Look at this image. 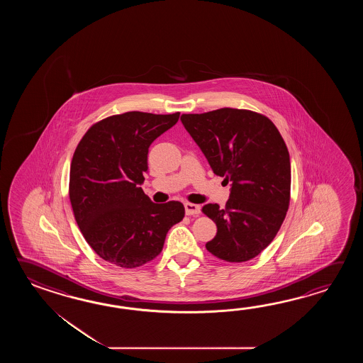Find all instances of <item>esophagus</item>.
Listing matches in <instances>:
<instances>
[{"mask_svg":"<svg viewBox=\"0 0 363 363\" xmlns=\"http://www.w3.org/2000/svg\"><path fill=\"white\" fill-rule=\"evenodd\" d=\"M184 208L186 216H197V214H200L201 208L199 205H196V203L185 202Z\"/></svg>","mask_w":363,"mask_h":363,"instance_id":"obj_1","label":"esophagus"}]
</instances>
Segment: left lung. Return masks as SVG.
I'll return each mask as SVG.
<instances>
[{
    "label": "left lung",
    "mask_w": 363,
    "mask_h": 363,
    "mask_svg": "<svg viewBox=\"0 0 363 363\" xmlns=\"http://www.w3.org/2000/svg\"><path fill=\"white\" fill-rule=\"evenodd\" d=\"M180 121L214 174L231 183L225 208H202L218 228L206 249L227 262L255 258L277 236L289 208L291 161L284 140L267 116L244 108L183 114Z\"/></svg>",
    "instance_id": "obj_1"
}]
</instances>
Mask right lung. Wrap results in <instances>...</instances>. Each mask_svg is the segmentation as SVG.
I'll use <instances>...</instances> for the list:
<instances>
[{
	"label": "right lung",
	"mask_w": 363,
	"mask_h": 363,
	"mask_svg": "<svg viewBox=\"0 0 363 363\" xmlns=\"http://www.w3.org/2000/svg\"><path fill=\"white\" fill-rule=\"evenodd\" d=\"M179 116L128 111L108 116L77 144L69 202L86 242L106 262L123 269L150 262L162 252L171 227L184 218L182 202L155 203L140 186L150 144Z\"/></svg>",
	"instance_id": "right-lung-1"
}]
</instances>
